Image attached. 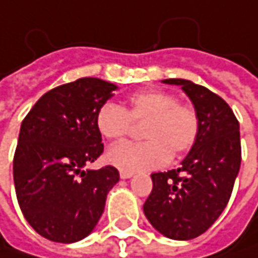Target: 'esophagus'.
Instances as JSON below:
<instances>
[{
	"label": "esophagus",
	"mask_w": 258,
	"mask_h": 258,
	"mask_svg": "<svg viewBox=\"0 0 258 258\" xmlns=\"http://www.w3.org/2000/svg\"><path fill=\"white\" fill-rule=\"evenodd\" d=\"M133 175H134V173H131V172H122V170H121V173H119V176H121L122 179H128Z\"/></svg>",
	"instance_id": "obj_1"
}]
</instances>
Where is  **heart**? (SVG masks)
<instances>
[{
	"mask_svg": "<svg viewBox=\"0 0 258 258\" xmlns=\"http://www.w3.org/2000/svg\"><path fill=\"white\" fill-rule=\"evenodd\" d=\"M133 122H145L143 142H122L112 146L107 161L122 172L152 170L166 166L173 157L188 152L200 133L197 109L164 89H142L131 94L127 109L104 103L95 116L98 133L109 140H119L131 131Z\"/></svg>",
	"mask_w": 258,
	"mask_h": 258,
	"instance_id": "obj_1",
	"label": "heart"
}]
</instances>
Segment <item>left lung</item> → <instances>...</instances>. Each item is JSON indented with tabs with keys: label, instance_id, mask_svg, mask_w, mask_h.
<instances>
[{
	"label": "left lung",
	"instance_id": "obj_1",
	"mask_svg": "<svg viewBox=\"0 0 258 258\" xmlns=\"http://www.w3.org/2000/svg\"><path fill=\"white\" fill-rule=\"evenodd\" d=\"M180 85L200 116L199 137L179 169L152 173V191L143 212L158 232L188 240L205 233L221 215L239 173L242 149L239 122L215 92L185 79Z\"/></svg>",
	"mask_w": 258,
	"mask_h": 258
}]
</instances>
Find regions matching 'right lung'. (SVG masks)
Here are the masks:
<instances>
[{
    "label": "right lung",
    "instance_id": "right-lung-1",
    "mask_svg": "<svg viewBox=\"0 0 258 258\" xmlns=\"http://www.w3.org/2000/svg\"><path fill=\"white\" fill-rule=\"evenodd\" d=\"M115 89L101 79H78L47 91L22 121L13 158L16 197L29 226L49 240L86 237L119 180L113 166L88 169L104 151L95 116Z\"/></svg>",
    "mask_w": 258,
    "mask_h": 258
}]
</instances>
